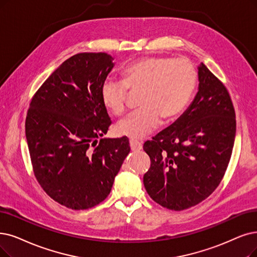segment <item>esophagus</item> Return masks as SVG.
<instances>
[{
    "mask_svg": "<svg viewBox=\"0 0 257 257\" xmlns=\"http://www.w3.org/2000/svg\"><path fill=\"white\" fill-rule=\"evenodd\" d=\"M130 146H131L132 151H140L142 149V143L135 139L130 140Z\"/></svg>",
    "mask_w": 257,
    "mask_h": 257,
    "instance_id": "esophagus-1",
    "label": "esophagus"
}]
</instances>
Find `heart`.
Returning <instances> with one entry per match:
<instances>
[{
    "instance_id": "heart-1",
    "label": "heart",
    "mask_w": 257,
    "mask_h": 257,
    "mask_svg": "<svg viewBox=\"0 0 257 257\" xmlns=\"http://www.w3.org/2000/svg\"><path fill=\"white\" fill-rule=\"evenodd\" d=\"M123 81L107 78L101 87V99L116 116L127 106V88L141 89V107L119 121V136L139 139L148 136L161 121L179 115L189 103L196 86L197 74L187 59L148 57L135 61L122 70Z\"/></svg>"
}]
</instances>
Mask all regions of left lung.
I'll use <instances>...</instances> for the list:
<instances>
[{
    "label": "left lung",
    "instance_id": "obj_1",
    "mask_svg": "<svg viewBox=\"0 0 257 257\" xmlns=\"http://www.w3.org/2000/svg\"><path fill=\"white\" fill-rule=\"evenodd\" d=\"M198 81L187 110L143 145L151 159L145 188L154 201L174 211L210 196L224 175L234 146L235 110L227 88L203 63Z\"/></svg>",
    "mask_w": 257,
    "mask_h": 257
}]
</instances>
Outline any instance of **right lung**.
<instances>
[{
	"mask_svg": "<svg viewBox=\"0 0 257 257\" xmlns=\"http://www.w3.org/2000/svg\"><path fill=\"white\" fill-rule=\"evenodd\" d=\"M112 61L105 53L70 57L41 85L27 111L35 176L50 198L73 210L93 208L108 196L131 151L126 137L102 138L111 120L101 87Z\"/></svg>",
	"mask_w": 257,
	"mask_h": 257,
	"instance_id": "right-lung-1",
	"label": "right lung"
}]
</instances>
